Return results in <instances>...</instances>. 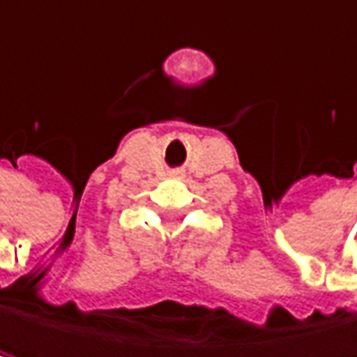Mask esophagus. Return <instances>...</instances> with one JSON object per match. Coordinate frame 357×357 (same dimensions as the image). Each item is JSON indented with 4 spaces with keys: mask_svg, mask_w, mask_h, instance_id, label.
<instances>
[{
    "mask_svg": "<svg viewBox=\"0 0 357 357\" xmlns=\"http://www.w3.org/2000/svg\"><path fill=\"white\" fill-rule=\"evenodd\" d=\"M174 178H183V172H172Z\"/></svg>",
    "mask_w": 357,
    "mask_h": 357,
    "instance_id": "obj_1",
    "label": "esophagus"
}]
</instances>
